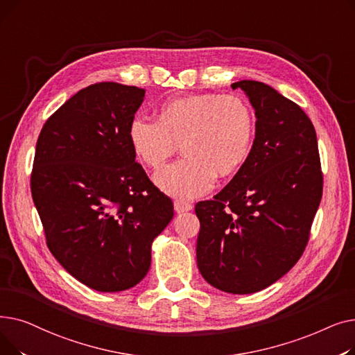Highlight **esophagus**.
Segmentation results:
<instances>
[{"instance_id": "esophagus-1", "label": "esophagus", "mask_w": 355, "mask_h": 355, "mask_svg": "<svg viewBox=\"0 0 355 355\" xmlns=\"http://www.w3.org/2000/svg\"><path fill=\"white\" fill-rule=\"evenodd\" d=\"M174 209L177 213H185V211H190L193 210V206L187 201H181V200H175L174 201Z\"/></svg>"}]
</instances>
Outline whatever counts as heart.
I'll return each instance as SVG.
<instances>
[{
  "label": "heart",
  "mask_w": 355,
  "mask_h": 355,
  "mask_svg": "<svg viewBox=\"0 0 355 355\" xmlns=\"http://www.w3.org/2000/svg\"><path fill=\"white\" fill-rule=\"evenodd\" d=\"M256 132L253 110L239 96L216 93L166 101L157 121L134 116L128 141L138 159L159 170L180 144L182 158L155 175L158 187L190 200L211 190L216 175L234 174L252 151Z\"/></svg>",
  "instance_id": "1"
}]
</instances>
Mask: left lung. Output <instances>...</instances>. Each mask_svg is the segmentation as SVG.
Returning <instances> with one entry per match:
<instances>
[{
	"label": "left lung",
	"instance_id": "left-lung-1",
	"mask_svg": "<svg viewBox=\"0 0 355 355\" xmlns=\"http://www.w3.org/2000/svg\"><path fill=\"white\" fill-rule=\"evenodd\" d=\"M256 115L246 162L213 200L196 204L197 265L227 293L262 291L302 256L322 197L315 128L305 112L273 87L240 80Z\"/></svg>",
	"mask_w": 355,
	"mask_h": 355
}]
</instances>
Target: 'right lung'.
<instances>
[{
    "label": "right lung",
    "instance_id": "right-lung-1",
    "mask_svg": "<svg viewBox=\"0 0 355 355\" xmlns=\"http://www.w3.org/2000/svg\"><path fill=\"white\" fill-rule=\"evenodd\" d=\"M144 96L137 86L90 85L46 121L35 145L30 185L47 248L99 292L139 284L154 239L174 217L128 141Z\"/></svg>",
    "mask_w": 355,
    "mask_h": 355
}]
</instances>
